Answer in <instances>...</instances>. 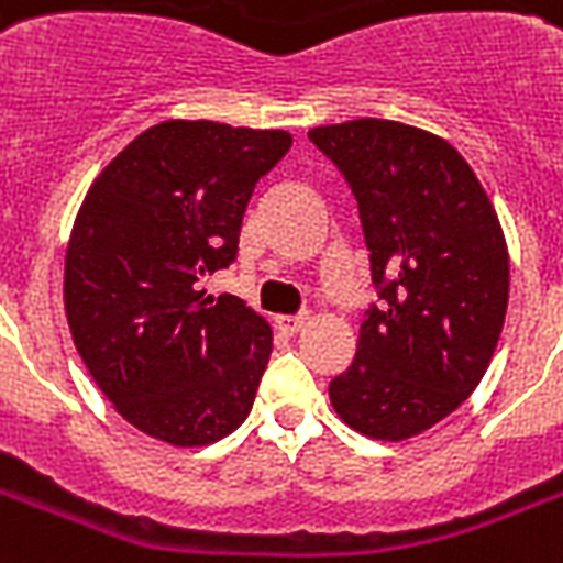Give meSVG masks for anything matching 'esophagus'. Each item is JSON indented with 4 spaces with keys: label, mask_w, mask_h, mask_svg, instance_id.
I'll return each mask as SVG.
<instances>
[{
    "label": "esophagus",
    "mask_w": 563,
    "mask_h": 563,
    "mask_svg": "<svg viewBox=\"0 0 563 563\" xmlns=\"http://www.w3.org/2000/svg\"><path fill=\"white\" fill-rule=\"evenodd\" d=\"M307 322H310V317L307 313H301V317H277L274 319V325L280 331H286V334H298V331L305 329Z\"/></svg>",
    "instance_id": "esophagus-1"
}]
</instances>
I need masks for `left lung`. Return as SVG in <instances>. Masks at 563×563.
<instances>
[{
  "mask_svg": "<svg viewBox=\"0 0 563 563\" xmlns=\"http://www.w3.org/2000/svg\"><path fill=\"white\" fill-rule=\"evenodd\" d=\"M307 139L353 186L379 289L331 407L358 434L401 443L459 410L488 371L507 319V238L440 135L365 117Z\"/></svg>",
  "mask_w": 563,
  "mask_h": 563,
  "instance_id": "left-lung-1",
  "label": "left lung"
}]
</instances>
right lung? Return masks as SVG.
<instances>
[{"label":"right lung","mask_w":563,"mask_h":563,"mask_svg":"<svg viewBox=\"0 0 563 563\" xmlns=\"http://www.w3.org/2000/svg\"><path fill=\"white\" fill-rule=\"evenodd\" d=\"M289 147L283 129L165 120L80 205L63 277L71 341L117 413L153 440L208 446L253 407L271 325L198 283L229 268L246 201Z\"/></svg>","instance_id":"right-lung-1"}]
</instances>
